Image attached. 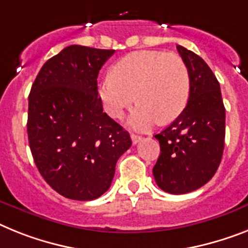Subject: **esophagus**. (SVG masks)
Here are the masks:
<instances>
[{
	"instance_id": "34e87169",
	"label": "esophagus",
	"mask_w": 248,
	"mask_h": 248,
	"mask_svg": "<svg viewBox=\"0 0 248 248\" xmlns=\"http://www.w3.org/2000/svg\"><path fill=\"white\" fill-rule=\"evenodd\" d=\"M131 140H132L134 145H136V143L141 140V136H139V135H135V134H131Z\"/></svg>"
}]
</instances>
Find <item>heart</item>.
<instances>
[{
  "mask_svg": "<svg viewBox=\"0 0 248 248\" xmlns=\"http://www.w3.org/2000/svg\"><path fill=\"white\" fill-rule=\"evenodd\" d=\"M190 79L182 58L157 50L134 51L118 60L113 76H106L99 87L105 109L113 118L122 117L139 101L128 124L146 131L157 122L169 124L188 105Z\"/></svg>",
  "mask_w": 248,
  "mask_h": 248,
  "instance_id": "obj_1",
  "label": "heart"
}]
</instances>
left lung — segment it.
<instances>
[{"mask_svg": "<svg viewBox=\"0 0 248 248\" xmlns=\"http://www.w3.org/2000/svg\"><path fill=\"white\" fill-rule=\"evenodd\" d=\"M190 79L188 105L170 126L155 135L160 156L153 169L160 189L185 194L207 184L222 160L226 109L217 78L204 60L176 45Z\"/></svg>", "mask_w": 248, "mask_h": 248, "instance_id": "obj_1", "label": "left lung"}]
</instances>
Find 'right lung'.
I'll use <instances>...</instances> for the list:
<instances>
[{
  "label": "right lung",
  "instance_id": "add662e5",
  "mask_svg": "<svg viewBox=\"0 0 248 248\" xmlns=\"http://www.w3.org/2000/svg\"><path fill=\"white\" fill-rule=\"evenodd\" d=\"M114 50L70 45L44 64L29 95L28 136L45 182L65 198L93 201L111 186L131 137L103 112L97 77Z\"/></svg>",
  "mask_w": 248,
  "mask_h": 248
}]
</instances>
